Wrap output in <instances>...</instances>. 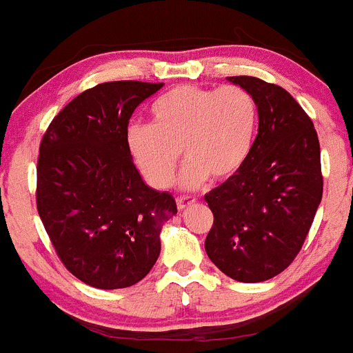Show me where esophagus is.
I'll return each mask as SVG.
<instances>
[{
    "label": "esophagus",
    "instance_id": "obj_1",
    "mask_svg": "<svg viewBox=\"0 0 353 353\" xmlns=\"http://www.w3.org/2000/svg\"><path fill=\"white\" fill-rule=\"evenodd\" d=\"M193 203H196V198H191V196H181L177 198V208L179 210H186L188 206H191Z\"/></svg>",
    "mask_w": 353,
    "mask_h": 353
}]
</instances>
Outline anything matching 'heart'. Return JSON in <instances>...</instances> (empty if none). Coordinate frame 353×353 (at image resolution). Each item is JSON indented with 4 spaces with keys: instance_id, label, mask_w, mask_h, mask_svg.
Returning <instances> with one entry per match:
<instances>
[{
    "instance_id": "1",
    "label": "heart",
    "mask_w": 353,
    "mask_h": 353,
    "mask_svg": "<svg viewBox=\"0 0 353 353\" xmlns=\"http://www.w3.org/2000/svg\"><path fill=\"white\" fill-rule=\"evenodd\" d=\"M152 123H131L126 150L145 183L154 190L170 186L181 152L188 159L181 188L193 190L208 177H232L251 152L258 110L239 85L205 88L179 85L152 104Z\"/></svg>"
}]
</instances>
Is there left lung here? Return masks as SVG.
Instances as JSON below:
<instances>
[{
  "label": "left lung",
  "mask_w": 353,
  "mask_h": 353,
  "mask_svg": "<svg viewBox=\"0 0 353 353\" xmlns=\"http://www.w3.org/2000/svg\"><path fill=\"white\" fill-rule=\"evenodd\" d=\"M258 108V134L244 165L205 194L213 225L208 258L230 279L265 282L290 265L323 196L321 152L311 117L279 85L229 77Z\"/></svg>",
  "instance_id": "1"
}]
</instances>
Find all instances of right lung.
<instances>
[{
    "label": "right lung",
    "mask_w": 353,
    "mask_h": 353,
    "mask_svg": "<svg viewBox=\"0 0 353 353\" xmlns=\"http://www.w3.org/2000/svg\"><path fill=\"white\" fill-rule=\"evenodd\" d=\"M163 83L95 85L49 124L37 160V212L68 272L112 290L148 275L160 230L177 213L167 191L152 190L126 150L134 109Z\"/></svg>",
    "instance_id": "right-lung-1"
}]
</instances>
